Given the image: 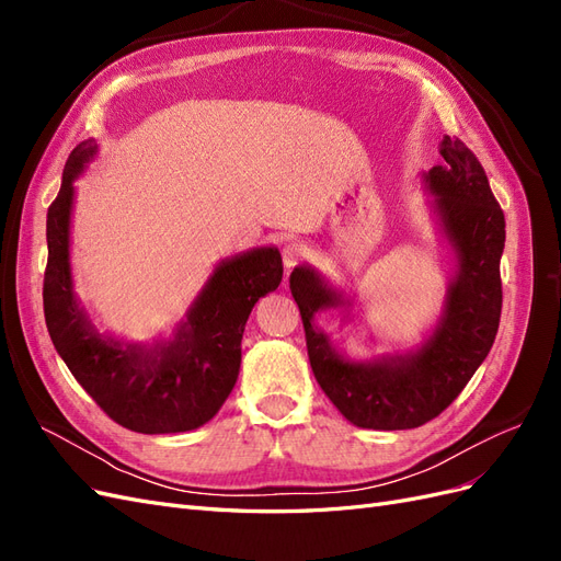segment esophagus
<instances>
[{"label": "esophagus", "mask_w": 561, "mask_h": 561, "mask_svg": "<svg viewBox=\"0 0 561 561\" xmlns=\"http://www.w3.org/2000/svg\"><path fill=\"white\" fill-rule=\"evenodd\" d=\"M304 257H307V250H304L299 243H287L283 248V264L287 271L295 268Z\"/></svg>", "instance_id": "obj_1"}]
</instances>
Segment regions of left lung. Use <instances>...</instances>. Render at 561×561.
Returning <instances> with one entry per match:
<instances>
[{
  "label": "left lung",
  "instance_id": "1",
  "mask_svg": "<svg viewBox=\"0 0 561 561\" xmlns=\"http://www.w3.org/2000/svg\"><path fill=\"white\" fill-rule=\"evenodd\" d=\"M445 163L421 175L431 215L451 252L447 295L423 342L404 353L348 358L313 328L318 311L332 307L351 316L353 301L313 266H295L290 290L299 307L313 377L353 426L375 431L419 428L458 398L484 363L501 320V254L505 217L472 151L445 135Z\"/></svg>",
  "mask_w": 561,
  "mask_h": 561
}]
</instances>
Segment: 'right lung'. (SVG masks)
<instances>
[{
  "mask_svg": "<svg viewBox=\"0 0 561 561\" xmlns=\"http://www.w3.org/2000/svg\"><path fill=\"white\" fill-rule=\"evenodd\" d=\"M95 154L93 138L72 149L46 215L44 316L50 342L118 426L145 435L194 431L219 412L239 379L245 322L260 297L280 285V252L264 245L219 262L171 336L135 344L100 332L75 293L70 264L75 180Z\"/></svg>",
  "mask_w": 561,
  "mask_h": 561,
  "instance_id": "add662e5",
  "label": "right lung"
}]
</instances>
